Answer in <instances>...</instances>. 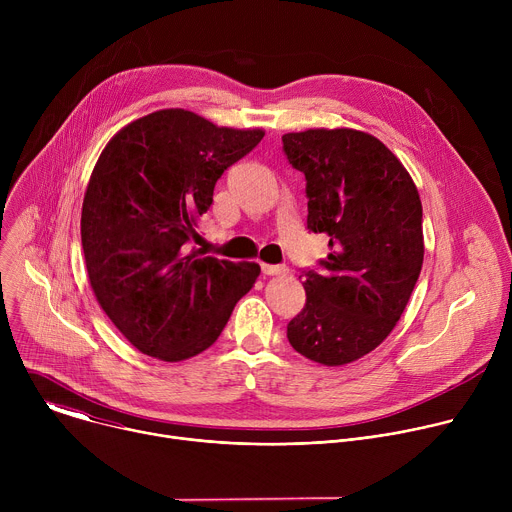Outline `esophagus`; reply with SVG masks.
Segmentation results:
<instances>
[{"mask_svg": "<svg viewBox=\"0 0 512 512\" xmlns=\"http://www.w3.org/2000/svg\"><path fill=\"white\" fill-rule=\"evenodd\" d=\"M261 269H263L265 275H285V273H287V267H285V265H269V263H263Z\"/></svg>", "mask_w": 512, "mask_h": 512, "instance_id": "1", "label": "esophagus"}]
</instances>
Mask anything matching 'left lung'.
<instances>
[{"label":"left lung","instance_id":"1","mask_svg":"<svg viewBox=\"0 0 512 512\" xmlns=\"http://www.w3.org/2000/svg\"><path fill=\"white\" fill-rule=\"evenodd\" d=\"M283 152L306 176L308 229L328 237L320 269H304L306 306L287 340L340 367L375 350L399 322L423 265L419 192L377 137L356 129L285 133Z\"/></svg>","mask_w":512,"mask_h":512}]
</instances>
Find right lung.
<instances>
[{
    "instance_id": "add662e5",
    "label": "right lung",
    "mask_w": 512,
    "mask_h": 512,
    "mask_svg": "<svg viewBox=\"0 0 512 512\" xmlns=\"http://www.w3.org/2000/svg\"><path fill=\"white\" fill-rule=\"evenodd\" d=\"M263 135L162 109L105 145L85 192L81 241L97 302L139 352L166 362L200 354L255 285L257 263L206 257L192 241L216 180Z\"/></svg>"
}]
</instances>
